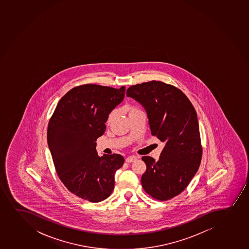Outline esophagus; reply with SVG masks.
<instances>
[{
  "label": "esophagus",
  "instance_id": "obj_1",
  "mask_svg": "<svg viewBox=\"0 0 249 249\" xmlns=\"http://www.w3.org/2000/svg\"><path fill=\"white\" fill-rule=\"evenodd\" d=\"M137 160V156H135V155H131V156H129L126 159V163H131V162H134V161H136Z\"/></svg>",
  "mask_w": 249,
  "mask_h": 249
}]
</instances>
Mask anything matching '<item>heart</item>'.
Wrapping results in <instances>:
<instances>
[{"instance_id": "heart-1", "label": "heart", "mask_w": 249, "mask_h": 249, "mask_svg": "<svg viewBox=\"0 0 249 249\" xmlns=\"http://www.w3.org/2000/svg\"><path fill=\"white\" fill-rule=\"evenodd\" d=\"M137 111H139V109H138L137 107L133 106V105H127V106L124 107V112H126V114L128 115V117L132 115V114H134V113L137 112ZM114 118H115V112L112 111V112H110L108 116H107V124H110V123H112Z\"/></svg>"}]
</instances>
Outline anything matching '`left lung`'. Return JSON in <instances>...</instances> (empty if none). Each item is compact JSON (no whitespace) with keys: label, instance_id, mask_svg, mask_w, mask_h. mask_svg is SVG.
I'll list each match as a JSON object with an SVG mask.
<instances>
[{"label":"left lung","instance_id":"obj_1","mask_svg":"<svg viewBox=\"0 0 249 249\" xmlns=\"http://www.w3.org/2000/svg\"><path fill=\"white\" fill-rule=\"evenodd\" d=\"M126 96L144 107L151 135L165 143L158 161L142 157L146 171L142 184L150 196L168 201L184 191L201 163L202 147L195 108L179 89L162 81L131 86Z\"/></svg>","mask_w":249,"mask_h":249}]
</instances>
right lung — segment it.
<instances>
[{
  "label": "right lung",
  "mask_w": 249,
  "mask_h": 249,
  "mask_svg": "<svg viewBox=\"0 0 249 249\" xmlns=\"http://www.w3.org/2000/svg\"><path fill=\"white\" fill-rule=\"evenodd\" d=\"M125 90V86H76L60 99L48 123V147L59 178L71 193L90 202L111 195L116 171L124 163L118 154L99 157L95 142Z\"/></svg>",
  "instance_id": "obj_1"
}]
</instances>
